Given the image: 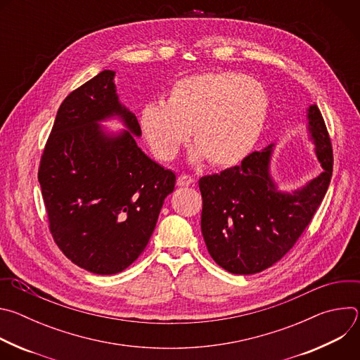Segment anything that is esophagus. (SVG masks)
Masks as SVG:
<instances>
[{
  "label": "esophagus",
  "instance_id": "obj_1",
  "mask_svg": "<svg viewBox=\"0 0 360 360\" xmlns=\"http://www.w3.org/2000/svg\"><path fill=\"white\" fill-rule=\"evenodd\" d=\"M193 182H195V179L191 178L189 175H181L176 179L178 186H189V185H193Z\"/></svg>",
  "mask_w": 360,
  "mask_h": 360
}]
</instances>
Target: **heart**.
Wrapping results in <instances>:
<instances>
[{"label":"heart","instance_id":"obj_1","mask_svg":"<svg viewBox=\"0 0 360 360\" xmlns=\"http://www.w3.org/2000/svg\"><path fill=\"white\" fill-rule=\"evenodd\" d=\"M269 98L264 85L238 72L195 74L178 79L165 104L150 102L139 111L141 132L153 155L174 160L188 141L191 160L232 167L246 158L264 129Z\"/></svg>","mask_w":360,"mask_h":360}]
</instances>
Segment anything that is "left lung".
<instances>
[{
    "instance_id": "obj_1",
    "label": "left lung",
    "mask_w": 360,
    "mask_h": 360,
    "mask_svg": "<svg viewBox=\"0 0 360 360\" xmlns=\"http://www.w3.org/2000/svg\"><path fill=\"white\" fill-rule=\"evenodd\" d=\"M306 120L323 171L303 186L282 191L274 179L275 143L252 152L240 165L199 179L203 240L225 271L253 275L271 268L290 250L319 208L332 176V145L315 104L307 107Z\"/></svg>"
}]
</instances>
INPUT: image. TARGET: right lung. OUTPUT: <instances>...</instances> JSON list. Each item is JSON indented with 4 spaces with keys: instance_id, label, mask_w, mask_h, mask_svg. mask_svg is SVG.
Here are the masks:
<instances>
[{
    "instance_id": "right-lung-1",
    "label": "right lung",
    "mask_w": 360,
    "mask_h": 360,
    "mask_svg": "<svg viewBox=\"0 0 360 360\" xmlns=\"http://www.w3.org/2000/svg\"><path fill=\"white\" fill-rule=\"evenodd\" d=\"M114 78L104 70L64 99L38 172L54 240L96 275L120 274L143 252L176 181L138 146V120ZM111 119L126 129L101 125Z\"/></svg>"
}]
</instances>
